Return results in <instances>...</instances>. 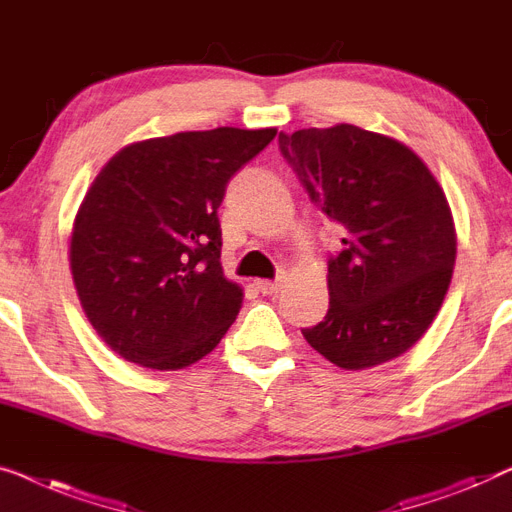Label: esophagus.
<instances>
[{
    "label": "esophagus",
    "instance_id": "34e87169",
    "mask_svg": "<svg viewBox=\"0 0 512 512\" xmlns=\"http://www.w3.org/2000/svg\"><path fill=\"white\" fill-rule=\"evenodd\" d=\"M257 290L262 294H276L280 290V280H257Z\"/></svg>",
    "mask_w": 512,
    "mask_h": 512
}]
</instances>
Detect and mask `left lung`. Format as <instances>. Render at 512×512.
I'll return each mask as SVG.
<instances>
[{"label": "left lung", "instance_id": "obj_1", "mask_svg": "<svg viewBox=\"0 0 512 512\" xmlns=\"http://www.w3.org/2000/svg\"><path fill=\"white\" fill-rule=\"evenodd\" d=\"M278 148L343 236L327 262L329 311L301 334L348 371L403 355L434 322L455 266L441 185L408 146L355 125L280 132Z\"/></svg>", "mask_w": 512, "mask_h": 512}]
</instances>
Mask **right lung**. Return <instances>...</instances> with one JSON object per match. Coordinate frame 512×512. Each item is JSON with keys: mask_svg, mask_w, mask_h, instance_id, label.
Listing matches in <instances>:
<instances>
[{"mask_svg": "<svg viewBox=\"0 0 512 512\" xmlns=\"http://www.w3.org/2000/svg\"><path fill=\"white\" fill-rule=\"evenodd\" d=\"M276 129L218 127L122 148L85 194L71 276L102 341L146 369L206 357L241 311L220 264L227 183Z\"/></svg>", "mask_w": 512, "mask_h": 512, "instance_id": "1", "label": "right lung"}]
</instances>
